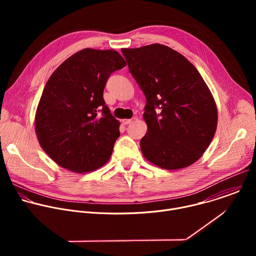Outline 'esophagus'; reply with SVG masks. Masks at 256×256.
<instances>
[{
	"label": "esophagus",
	"mask_w": 256,
	"mask_h": 256,
	"mask_svg": "<svg viewBox=\"0 0 256 256\" xmlns=\"http://www.w3.org/2000/svg\"><path fill=\"white\" fill-rule=\"evenodd\" d=\"M136 120V118H130V120H122V124H130L134 122Z\"/></svg>",
	"instance_id": "1"
}]
</instances>
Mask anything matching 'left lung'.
<instances>
[{
  "instance_id": "left-lung-1",
  "label": "left lung",
  "mask_w": 256,
  "mask_h": 256,
  "mask_svg": "<svg viewBox=\"0 0 256 256\" xmlns=\"http://www.w3.org/2000/svg\"><path fill=\"white\" fill-rule=\"evenodd\" d=\"M122 52L147 98L142 156L167 170L190 166L206 152L216 130L218 109L208 85L186 56L166 46Z\"/></svg>"
}]
</instances>
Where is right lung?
Instances as JSON below:
<instances>
[{
  "label": "right lung",
  "instance_id": "1",
  "mask_svg": "<svg viewBox=\"0 0 256 256\" xmlns=\"http://www.w3.org/2000/svg\"><path fill=\"white\" fill-rule=\"evenodd\" d=\"M126 64L114 50L85 48L52 72L36 109L35 132L60 167L86 173L110 159L120 122L105 105L103 90L109 76Z\"/></svg>",
  "mask_w": 256,
  "mask_h": 256
}]
</instances>
